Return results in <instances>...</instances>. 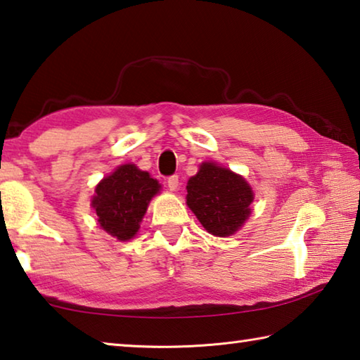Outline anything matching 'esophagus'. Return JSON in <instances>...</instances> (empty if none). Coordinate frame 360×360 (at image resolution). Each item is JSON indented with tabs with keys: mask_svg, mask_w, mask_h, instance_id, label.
I'll return each instance as SVG.
<instances>
[{
	"mask_svg": "<svg viewBox=\"0 0 360 360\" xmlns=\"http://www.w3.org/2000/svg\"><path fill=\"white\" fill-rule=\"evenodd\" d=\"M167 184H168L169 191H176V188H178V186H179V176L178 174L169 176V178L167 179Z\"/></svg>",
	"mask_w": 360,
	"mask_h": 360,
	"instance_id": "obj_1",
	"label": "esophagus"
}]
</instances>
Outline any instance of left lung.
I'll return each instance as SVG.
<instances>
[{"mask_svg": "<svg viewBox=\"0 0 360 360\" xmlns=\"http://www.w3.org/2000/svg\"><path fill=\"white\" fill-rule=\"evenodd\" d=\"M253 192L244 178L205 162L187 182V206L214 236L236 233L250 215Z\"/></svg>", "mask_w": 360, "mask_h": 360, "instance_id": "obj_1", "label": "left lung"}]
</instances>
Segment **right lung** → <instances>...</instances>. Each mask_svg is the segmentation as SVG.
Returning a JSON list of instances; mask_svg holds the SVG:
<instances>
[{"mask_svg":"<svg viewBox=\"0 0 360 360\" xmlns=\"http://www.w3.org/2000/svg\"><path fill=\"white\" fill-rule=\"evenodd\" d=\"M160 184L132 163L117 167L96 187L93 207L99 225L120 240L132 239Z\"/></svg>","mask_w":360,"mask_h":360,"instance_id":"obj_1","label":"right lung"}]
</instances>
